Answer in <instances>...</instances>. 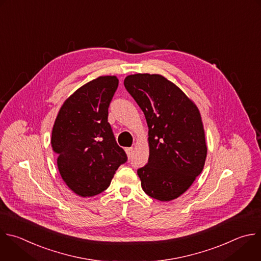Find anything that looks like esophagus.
Here are the masks:
<instances>
[{
	"label": "esophagus",
	"instance_id": "34e87169",
	"mask_svg": "<svg viewBox=\"0 0 261 261\" xmlns=\"http://www.w3.org/2000/svg\"><path fill=\"white\" fill-rule=\"evenodd\" d=\"M126 152H127V155H128L129 158H131V156H132V153H133V147H128V148H126Z\"/></svg>",
	"mask_w": 261,
	"mask_h": 261
}]
</instances>
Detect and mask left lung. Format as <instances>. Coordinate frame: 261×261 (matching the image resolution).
Masks as SVG:
<instances>
[{
    "label": "left lung",
    "mask_w": 261,
    "mask_h": 261,
    "mask_svg": "<svg viewBox=\"0 0 261 261\" xmlns=\"http://www.w3.org/2000/svg\"><path fill=\"white\" fill-rule=\"evenodd\" d=\"M148 126V163L137 170L149 197H180L203 171L207 144L201 114L185 92L161 74L135 73L124 80Z\"/></svg>",
    "instance_id": "left-lung-1"
}]
</instances>
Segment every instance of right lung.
I'll return each mask as SVG.
<instances>
[{
	"mask_svg": "<svg viewBox=\"0 0 261 261\" xmlns=\"http://www.w3.org/2000/svg\"><path fill=\"white\" fill-rule=\"evenodd\" d=\"M116 75H101L75 90L55 119L51 144L65 185L77 196L106 191L127 155L108 122L109 107L118 88Z\"/></svg>",
	"mask_w": 261,
	"mask_h": 261,
	"instance_id": "right-lung-1",
	"label": "right lung"
}]
</instances>
